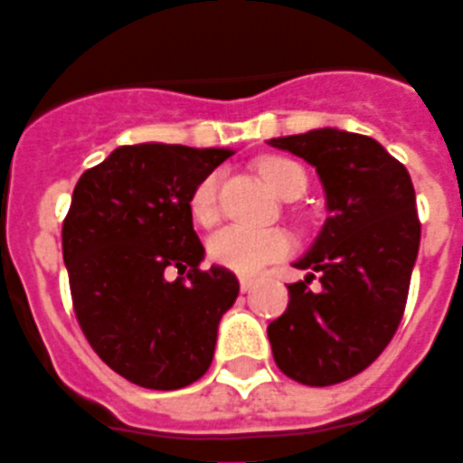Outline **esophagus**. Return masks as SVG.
I'll return each mask as SVG.
<instances>
[{
  "mask_svg": "<svg viewBox=\"0 0 463 463\" xmlns=\"http://www.w3.org/2000/svg\"><path fill=\"white\" fill-rule=\"evenodd\" d=\"M252 285H255V280H252V278H241V290H242V292L250 290Z\"/></svg>",
  "mask_w": 463,
  "mask_h": 463,
  "instance_id": "obj_1",
  "label": "esophagus"
}]
</instances>
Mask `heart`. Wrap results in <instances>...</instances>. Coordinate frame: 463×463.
I'll return each instance as SVG.
<instances>
[{"mask_svg": "<svg viewBox=\"0 0 463 463\" xmlns=\"http://www.w3.org/2000/svg\"><path fill=\"white\" fill-rule=\"evenodd\" d=\"M265 181L282 198L305 191L307 178L295 161L288 158H268L260 165ZM191 215L201 225H211L218 218V175H205L191 193ZM292 248L290 235L280 228H245V225H225L213 232L208 241V255L215 265L238 275H255L268 262L280 260Z\"/></svg>", "mask_w": 463, "mask_h": 463, "instance_id": "b5f03b06", "label": "heart"}]
</instances>
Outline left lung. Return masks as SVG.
Segmentation results:
<instances>
[{
    "instance_id": "obj_1",
    "label": "left lung",
    "mask_w": 463,
    "mask_h": 463,
    "mask_svg": "<svg viewBox=\"0 0 463 463\" xmlns=\"http://www.w3.org/2000/svg\"><path fill=\"white\" fill-rule=\"evenodd\" d=\"M317 171L327 221L295 268L290 302L268 325L272 357L295 382L330 387L382 354L402 320L421 225L407 168L362 133L312 128L268 141ZM318 272L323 288L310 291Z\"/></svg>"
}]
</instances>
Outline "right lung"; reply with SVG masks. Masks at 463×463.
<instances>
[{"instance_id":"obj_1","label":"right lung","mask_w":463,"mask_h":463,"mask_svg":"<svg viewBox=\"0 0 463 463\" xmlns=\"http://www.w3.org/2000/svg\"><path fill=\"white\" fill-rule=\"evenodd\" d=\"M231 156L118 146L76 183L61 231L76 317L96 354L138 387H188L211 367L218 325L241 285L221 265L198 270L205 248L188 203ZM173 267L186 278L168 281Z\"/></svg>"}]
</instances>
